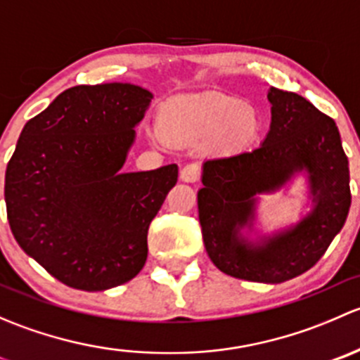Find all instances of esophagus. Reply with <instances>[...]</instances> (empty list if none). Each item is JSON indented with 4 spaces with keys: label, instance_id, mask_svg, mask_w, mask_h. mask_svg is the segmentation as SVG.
<instances>
[{
    "label": "esophagus",
    "instance_id": "34e87169",
    "mask_svg": "<svg viewBox=\"0 0 360 360\" xmlns=\"http://www.w3.org/2000/svg\"><path fill=\"white\" fill-rule=\"evenodd\" d=\"M179 177L181 181H184V183H195V181H198V177H200V165H197V163H190V165L183 167V169H181Z\"/></svg>",
    "mask_w": 360,
    "mask_h": 360
}]
</instances>
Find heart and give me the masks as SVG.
I'll list each match as a JSON object with an SVG mask.
<instances>
[{"label":"heart","instance_id":"1","mask_svg":"<svg viewBox=\"0 0 360 360\" xmlns=\"http://www.w3.org/2000/svg\"><path fill=\"white\" fill-rule=\"evenodd\" d=\"M259 129L261 120L254 108L221 94H205L177 97L163 104L155 139L177 146L212 141L214 150L231 153L249 148Z\"/></svg>","mask_w":360,"mask_h":360}]
</instances>
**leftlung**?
<instances>
[{"label": "left lung", "mask_w": 360, "mask_h": 360, "mask_svg": "<svg viewBox=\"0 0 360 360\" xmlns=\"http://www.w3.org/2000/svg\"><path fill=\"white\" fill-rule=\"evenodd\" d=\"M271 123L259 148L203 163L198 219L210 261L223 274L281 284L310 270L343 228L350 209V172L335 120L304 97L268 90ZM307 174L314 207L285 231L252 243L257 195L274 193Z\"/></svg>", "instance_id": "8db88e82"}]
</instances>
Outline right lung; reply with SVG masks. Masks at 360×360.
I'll use <instances>...</instances> for the list:
<instances>
[{
	"label": "right lung",
	"mask_w": 360,
	"mask_h": 360,
	"mask_svg": "<svg viewBox=\"0 0 360 360\" xmlns=\"http://www.w3.org/2000/svg\"><path fill=\"white\" fill-rule=\"evenodd\" d=\"M153 94L130 83L64 90L29 120L6 165V216L17 244L52 277L106 291L143 270L148 228L177 165L122 172Z\"/></svg>",
	"instance_id": "obj_1"
}]
</instances>
